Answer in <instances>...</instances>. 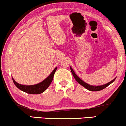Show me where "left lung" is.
Instances as JSON below:
<instances>
[{"mask_svg":"<svg viewBox=\"0 0 126 126\" xmlns=\"http://www.w3.org/2000/svg\"><path fill=\"white\" fill-rule=\"evenodd\" d=\"M70 70H71L72 73V75H73V77H74L75 79H76V81H77L78 83H79V84H80L82 86H83V87L86 88V89H87L89 91H98L102 90L103 89H104V88L107 87L108 85H110L111 83H112L115 79H115H114L113 80H111V82H108V83H106V84H105V85H101V86H92V85H89V84H88V83H85V82H83L81 79H80V78L78 77L77 75L75 74V73L74 72V71H73V70L72 69V68L71 67H70Z\"/></svg>","mask_w":126,"mask_h":126,"instance_id":"1","label":"left lung"}]
</instances>
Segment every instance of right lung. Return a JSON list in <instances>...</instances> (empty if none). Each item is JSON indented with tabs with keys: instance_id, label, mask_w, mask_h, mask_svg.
Returning <instances> with one entry per match:
<instances>
[{
	"instance_id": "right-lung-1",
	"label": "right lung",
	"mask_w": 126,
	"mask_h": 126,
	"mask_svg": "<svg viewBox=\"0 0 126 126\" xmlns=\"http://www.w3.org/2000/svg\"><path fill=\"white\" fill-rule=\"evenodd\" d=\"M56 69H57V67L55 68L48 77L45 79L43 81L38 83V84L34 85H23L17 83L13 78L12 80L15 86L18 89H19L20 90L24 91L26 93L30 94H41L43 92H44L50 86V83H51L52 80H53Z\"/></svg>"
}]
</instances>
